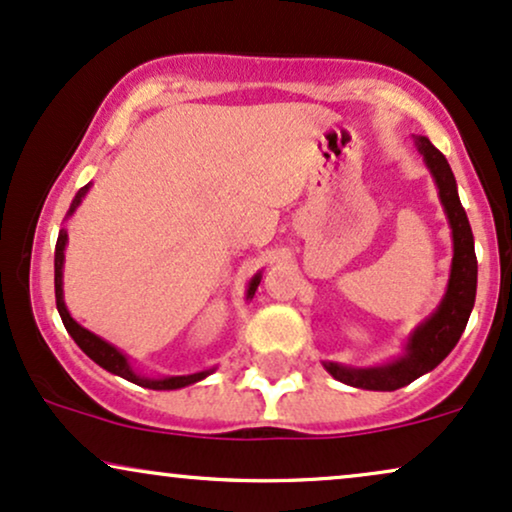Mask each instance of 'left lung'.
<instances>
[{"label":"left lung","instance_id":"obj_1","mask_svg":"<svg viewBox=\"0 0 512 512\" xmlns=\"http://www.w3.org/2000/svg\"><path fill=\"white\" fill-rule=\"evenodd\" d=\"M418 153L423 155L425 165L432 172L439 189V200H442L446 217H449L451 238H454V260H451V276L446 293L435 309V314L428 316L416 331L411 333L406 342L404 357L390 361L383 366L371 368H352L340 366L333 361H326V371L340 383L361 387V390H380L392 392L399 387L413 383V380L425 375L432 368L442 364L446 354L456 347L465 331V323L470 319L472 304H475L477 293V257H475V241H472V229L465 215L461 198H458L456 179L451 172L449 163L430 139L416 137Z\"/></svg>","mask_w":512,"mask_h":512}]
</instances>
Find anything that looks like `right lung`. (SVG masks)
Wrapping results in <instances>:
<instances>
[{"mask_svg":"<svg viewBox=\"0 0 512 512\" xmlns=\"http://www.w3.org/2000/svg\"><path fill=\"white\" fill-rule=\"evenodd\" d=\"M89 186H92V184L82 186V189L77 191V196L73 198V205H70V210H68V217L73 215V212L77 210V205L82 203V198L87 196ZM66 243H68V231L61 229V231H58L56 255H54L56 309H58V314H61L63 326H66L70 338L77 342V347H80L89 359L96 361V364H99L101 368H106V371H111L115 375H120V378L129 380V383L141 385V387H151V390H179V387L198 383V380H203L205 375H210L212 371H215V368H210V371H200V373H191V375H170V378H141V375L134 373L132 366H129L127 357L120 352L118 347H113L111 342L101 340L99 335H94L92 331H87V328H82L80 323H77L66 309V302H63V260H66L63 250H66ZM260 281H262V274L252 276V281L248 286V300L252 295H255V290H257V286H260Z\"/></svg>","mask_w":512,"mask_h":512,"instance_id":"1","label":"right lung"}]
</instances>
